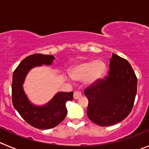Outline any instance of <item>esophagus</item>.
I'll return each instance as SVG.
<instances>
[{
    "label": "esophagus",
    "instance_id": "1",
    "mask_svg": "<svg viewBox=\"0 0 149 149\" xmlns=\"http://www.w3.org/2000/svg\"><path fill=\"white\" fill-rule=\"evenodd\" d=\"M81 93L80 91H74V98L75 100L79 99L80 97H81Z\"/></svg>",
    "mask_w": 149,
    "mask_h": 149
}]
</instances>
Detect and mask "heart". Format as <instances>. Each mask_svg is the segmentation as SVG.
Masks as SVG:
<instances>
[{
  "mask_svg": "<svg viewBox=\"0 0 149 149\" xmlns=\"http://www.w3.org/2000/svg\"><path fill=\"white\" fill-rule=\"evenodd\" d=\"M107 65L101 60H90L75 65L71 70V76L74 80L84 81L87 86H92L97 83L105 75Z\"/></svg>",
  "mask_w": 149,
  "mask_h": 149,
  "instance_id": "obj_1",
  "label": "heart"
}]
</instances>
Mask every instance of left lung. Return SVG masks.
<instances>
[{
	"instance_id": "obj_1",
	"label": "left lung",
	"mask_w": 149,
	"mask_h": 149,
	"mask_svg": "<svg viewBox=\"0 0 149 149\" xmlns=\"http://www.w3.org/2000/svg\"><path fill=\"white\" fill-rule=\"evenodd\" d=\"M137 92V77L129 61L113 53L109 74L87 88V115L101 126H113L132 111Z\"/></svg>"
}]
</instances>
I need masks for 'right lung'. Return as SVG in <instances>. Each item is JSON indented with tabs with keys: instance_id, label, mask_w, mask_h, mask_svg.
<instances>
[{
	"instance_id": "obj_1",
	"label": "right lung",
	"mask_w": 149,
	"mask_h": 149,
	"mask_svg": "<svg viewBox=\"0 0 149 149\" xmlns=\"http://www.w3.org/2000/svg\"><path fill=\"white\" fill-rule=\"evenodd\" d=\"M55 57L51 55L33 54L19 63L13 74L12 102L23 120L39 130H49L62 122L67 114L66 102L73 100V92H58L48 104L36 106L29 101L23 84L29 70L42 65H50Z\"/></svg>"
}]
</instances>
